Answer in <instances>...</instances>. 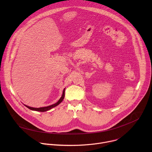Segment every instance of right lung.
Wrapping results in <instances>:
<instances>
[{"label":"right lung","mask_w":152,"mask_h":152,"mask_svg":"<svg viewBox=\"0 0 152 152\" xmlns=\"http://www.w3.org/2000/svg\"><path fill=\"white\" fill-rule=\"evenodd\" d=\"M64 96H65V89L63 90V93H62V95L61 96V97L60 98V99L58 101V102H56V103L53 104H52L50 106H46V107H38V108H36V107H30V106H26L28 108H29V109L31 110H34V111H39V112H45V111H47L48 110H50V109H52V108L56 106L57 105H58L60 103L62 102V101L63 100L64 98Z\"/></svg>","instance_id":"right-lung-1"}]
</instances>
